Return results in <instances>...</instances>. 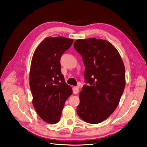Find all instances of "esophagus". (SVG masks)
I'll use <instances>...</instances> for the list:
<instances>
[{
  "label": "esophagus",
  "instance_id": "1",
  "mask_svg": "<svg viewBox=\"0 0 147 147\" xmlns=\"http://www.w3.org/2000/svg\"><path fill=\"white\" fill-rule=\"evenodd\" d=\"M79 92V89L78 87H73V92L75 94H77Z\"/></svg>",
  "mask_w": 147,
  "mask_h": 147
}]
</instances>
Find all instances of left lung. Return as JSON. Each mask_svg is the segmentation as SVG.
<instances>
[{"mask_svg": "<svg viewBox=\"0 0 147 147\" xmlns=\"http://www.w3.org/2000/svg\"><path fill=\"white\" fill-rule=\"evenodd\" d=\"M74 47L82 57L89 84L80 92L77 113L87 123H101L118 106L125 87V65L117 49L106 40H77Z\"/></svg>", "mask_w": 147, "mask_h": 147, "instance_id": "1", "label": "left lung"}]
</instances>
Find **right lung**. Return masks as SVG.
<instances>
[{"label":"right lung","mask_w":147,"mask_h":147,"mask_svg":"<svg viewBox=\"0 0 147 147\" xmlns=\"http://www.w3.org/2000/svg\"><path fill=\"white\" fill-rule=\"evenodd\" d=\"M73 41L62 36L48 37L32 55L29 71L32 104L40 118L48 123L59 121L65 101L72 94L71 87L65 82L60 60Z\"/></svg>","instance_id":"1"}]
</instances>
